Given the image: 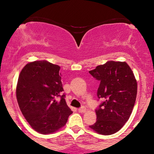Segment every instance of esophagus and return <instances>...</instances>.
Returning <instances> with one entry per match:
<instances>
[{
    "instance_id": "esophagus-1",
    "label": "esophagus",
    "mask_w": 154,
    "mask_h": 154,
    "mask_svg": "<svg viewBox=\"0 0 154 154\" xmlns=\"http://www.w3.org/2000/svg\"><path fill=\"white\" fill-rule=\"evenodd\" d=\"M85 111H86V109H85V107H84V106H82L81 108H79V109H78V111L80 113L85 112Z\"/></svg>"
}]
</instances>
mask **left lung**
Returning a JSON list of instances; mask_svg holds the SVG:
<instances>
[{
    "label": "left lung",
    "mask_w": 154,
    "mask_h": 154,
    "mask_svg": "<svg viewBox=\"0 0 154 154\" xmlns=\"http://www.w3.org/2000/svg\"><path fill=\"white\" fill-rule=\"evenodd\" d=\"M89 73L100 81L97 91L102 101L95 109L97 119L90 128L109 135L118 132L129 119L137 95V81L126 62L109 61Z\"/></svg>",
    "instance_id": "obj_1"
}]
</instances>
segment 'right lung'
<instances>
[{
    "label": "right lung",
    "instance_id": "1",
    "mask_svg": "<svg viewBox=\"0 0 154 154\" xmlns=\"http://www.w3.org/2000/svg\"><path fill=\"white\" fill-rule=\"evenodd\" d=\"M60 66L48 61L27 63L20 72L17 86L19 106L35 131L49 134L66 125L72 111L66 105ZM60 97V101H56Z\"/></svg>",
    "mask_w": 154,
    "mask_h": 154
}]
</instances>
